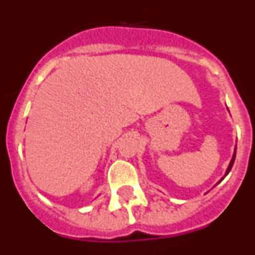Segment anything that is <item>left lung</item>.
Returning a JSON list of instances; mask_svg holds the SVG:
<instances>
[{"mask_svg": "<svg viewBox=\"0 0 255 255\" xmlns=\"http://www.w3.org/2000/svg\"><path fill=\"white\" fill-rule=\"evenodd\" d=\"M235 155H236V152L234 153V155H233V159H231V162H230V164H229V167H227V171H226V173H225V176H226L227 173L230 172V170H231V167H233V164H234V161H235Z\"/></svg>", "mask_w": 255, "mask_h": 255, "instance_id": "left-lung-1", "label": "left lung"}]
</instances>
